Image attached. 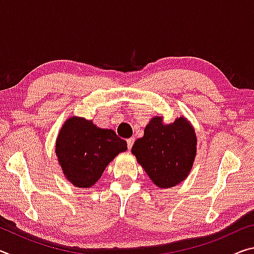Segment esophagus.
<instances>
[{"instance_id": "34e87169", "label": "esophagus", "mask_w": 254, "mask_h": 254, "mask_svg": "<svg viewBox=\"0 0 254 254\" xmlns=\"http://www.w3.org/2000/svg\"><path fill=\"white\" fill-rule=\"evenodd\" d=\"M127 149L131 150L133 143H134V137H130V139H127Z\"/></svg>"}]
</instances>
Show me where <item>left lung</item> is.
I'll use <instances>...</instances> for the list:
<instances>
[{"label": "left lung", "mask_w": 254, "mask_h": 254, "mask_svg": "<svg viewBox=\"0 0 254 254\" xmlns=\"http://www.w3.org/2000/svg\"><path fill=\"white\" fill-rule=\"evenodd\" d=\"M196 145V133L187 119L180 117L173 123L163 124L162 118L154 117L131 152L156 186L170 188L190 173Z\"/></svg>", "instance_id": "obj_1"}]
</instances>
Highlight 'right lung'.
Here are the masks:
<instances>
[{
  "label": "right lung",
  "instance_id": "1",
  "mask_svg": "<svg viewBox=\"0 0 254 254\" xmlns=\"http://www.w3.org/2000/svg\"><path fill=\"white\" fill-rule=\"evenodd\" d=\"M127 144L113 130L97 127L92 121L72 117L64 123L56 141V156L68 182L89 188L102 177L107 165Z\"/></svg>",
  "mask_w": 254,
  "mask_h": 254
}]
</instances>
